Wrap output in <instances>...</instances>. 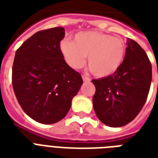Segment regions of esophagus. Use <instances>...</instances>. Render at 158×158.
<instances>
[{"label":"esophagus","instance_id":"34e87169","mask_svg":"<svg viewBox=\"0 0 158 158\" xmlns=\"http://www.w3.org/2000/svg\"><path fill=\"white\" fill-rule=\"evenodd\" d=\"M82 78H83V79H84V81L85 82H89L90 80H91V79H90L89 77L86 76V75H82Z\"/></svg>","mask_w":158,"mask_h":158}]
</instances>
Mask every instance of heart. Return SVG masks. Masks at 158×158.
Listing matches in <instances>:
<instances>
[{
  "label": "heart",
  "instance_id": "obj_1",
  "mask_svg": "<svg viewBox=\"0 0 158 158\" xmlns=\"http://www.w3.org/2000/svg\"><path fill=\"white\" fill-rule=\"evenodd\" d=\"M60 50L65 61L73 69H79L85 63L95 76L103 78L116 72L122 64L126 52L122 38L97 31L76 33L74 42L62 40Z\"/></svg>",
  "mask_w": 158,
  "mask_h": 158
}]
</instances>
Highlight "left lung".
<instances>
[{
	"label": "left lung",
	"instance_id": "1",
	"mask_svg": "<svg viewBox=\"0 0 158 158\" xmlns=\"http://www.w3.org/2000/svg\"><path fill=\"white\" fill-rule=\"evenodd\" d=\"M152 81V64L144 50L128 39L125 57L117 71L93 79L96 92L94 109L102 122L121 127L132 121L147 100Z\"/></svg>",
	"mask_w": 158,
	"mask_h": 158
}]
</instances>
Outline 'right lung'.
Wrapping results in <instances>:
<instances>
[{"label":"right lung","instance_id":"obj_1","mask_svg":"<svg viewBox=\"0 0 158 158\" xmlns=\"http://www.w3.org/2000/svg\"><path fill=\"white\" fill-rule=\"evenodd\" d=\"M61 27L34 33L17 49L12 67L16 98L27 115L42 124L66 115L83 79L67 64L60 50Z\"/></svg>","mask_w":158,"mask_h":158}]
</instances>
